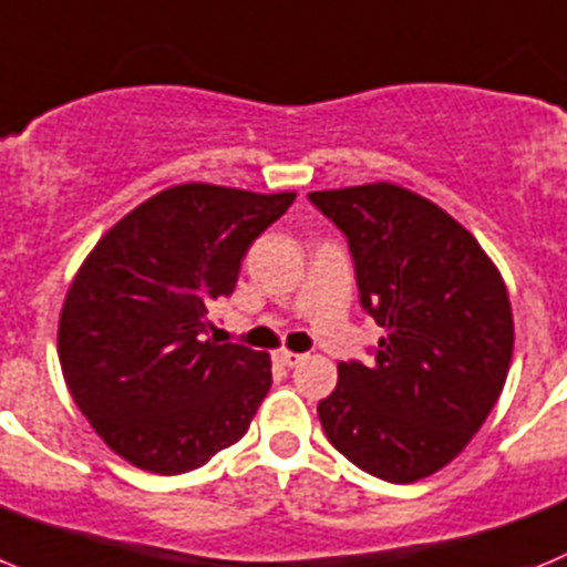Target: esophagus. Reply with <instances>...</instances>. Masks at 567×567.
<instances>
[{
  "mask_svg": "<svg viewBox=\"0 0 567 567\" xmlns=\"http://www.w3.org/2000/svg\"><path fill=\"white\" fill-rule=\"evenodd\" d=\"M274 361H277L279 367H293V364H299V361H302V355L299 353H293V350H277V353H274Z\"/></svg>",
  "mask_w": 567,
  "mask_h": 567,
  "instance_id": "1",
  "label": "esophagus"
}]
</instances>
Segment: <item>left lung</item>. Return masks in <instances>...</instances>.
Masks as SVG:
<instances>
[{"instance_id": "left-lung-1", "label": "left lung", "mask_w": 567, "mask_h": 567, "mask_svg": "<svg viewBox=\"0 0 567 567\" xmlns=\"http://www.w3.org/2000/svg\"><path fill=\"white\" fill-rule=\"evenodd\" d=\"M308 197L344 231L361 305L384 328L370 367L339 364L319 401L321 430L381 481H423L468 446L506 384V282L472 231L398 183Z\"/></svg>"}]
</instances>
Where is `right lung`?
Instances as JSON below:
<instances>
[{"instance_id": "obj_1", "label": "right lung", "mask_w": 567, "mask_h": 567, "mask_svg": "<svg viewBox=\"0 0 567 567\" xmlns=\"http://www.w3.org/2000/svg\"><path fill=\"white\" fill-rule=\"evenodd\" d=\"M296 192L181 183L124 214L86 254L59 316V361L95 435L155 474L197 468L246 435L271 355L203 339L248 246Z\"/></svg>"}]
</instances>
